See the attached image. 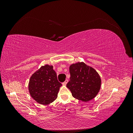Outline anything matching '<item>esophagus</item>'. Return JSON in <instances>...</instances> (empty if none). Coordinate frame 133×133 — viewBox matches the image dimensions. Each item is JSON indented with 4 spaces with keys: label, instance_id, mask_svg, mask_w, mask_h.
Segmentation results:
<instances>
[{
    "label": "esophagus",
    "instance_id": "esophagus-1",
    "mask_svg": "<svg viewBox=\"0 0 133 133\" xmlns=\"http://www.w3.org/2000/svg\"><path fill=\"white\" fill-rule=\"evenodd\" d=\"M68 80L66 79L65 82H64V83H63V85H66V84L68 83Z\"/></svg>",
    "mask_w": 133,
    "mask_h": 133
}]
</instances>
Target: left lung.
I'll return each mask as SVG.
<instances>
[{
	"mask_svg": "<svg viewBox=\"0 0 133 133\" xmlns=\"http://www.w3.org/2000/svg\"><path fill=\"white\" fill-rule=\"evenodd\" d=\"M69 71L70 81L66 87L74 98L87 102L97 95L101 87L102 80L93 68L84 62H78L71 64Z\"/></svg>",
	"mask_w": 133,
	"mask_h": 133,
	"instance_id": "8db88e82",
	"label": "left lung"
}]
</instances>
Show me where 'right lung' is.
<instances>
[{"label": "right lung", "mask_w": 133, "mask_h": 133, "mask_svg": "<svg viewBox=\"0 0 133 133\" xmlns=\"http://www.w3.org/2000/svg\"><path fill=\"white\" fill-rule=\"evenodd\" d=\"M62 85L58 82L53 66L45 64L32 74L28 89L30 96L38 103L47 105L57 98Z\"/></svg>", "instance_id": "add662e5"}]
</instances>
